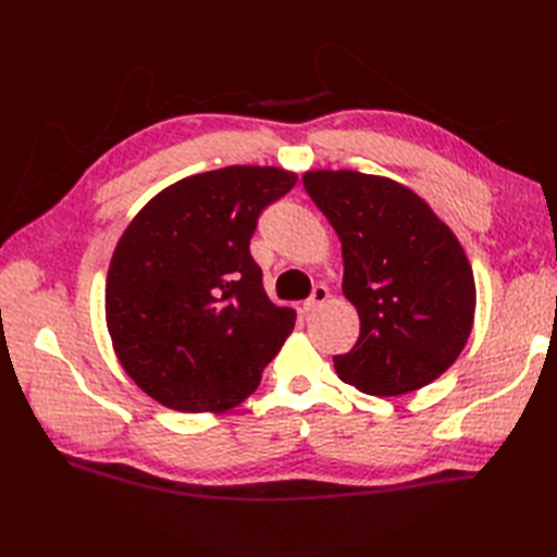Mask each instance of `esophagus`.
<instances>
[{
	"instance_id": "esophagus-1",
	"label": "esophagus",
	"mask_w": 557,
	"mask_h": 557,
	"mask_svg": "<svg viewBox=\"0 0 557 557\" xmlns=\"http://www.w3.org/2000/svg\"><path fill=\"white\" fill-rule=\"evenodd\" d=\"M327 297H330L327 287H325V285H315V287H313V292H311V297L304 301V309H306V311H315V309H321V306L327 301Z\"/></svg>"
}]
</instances>
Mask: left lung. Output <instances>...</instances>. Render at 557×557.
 I'll return each mask as SVG.
<instances>
[{
	"instance_id": "left-lung-1",
	"label": "left lung",
	"mask_w": 557,
	"mask_h": 557,
	"mask_svg": "<svg viewBox=\"0 0 557 557\" xmlns=\"http://www.w3.org/2000/svg\"><path fill=\"white\" fill-rule=\"evenodd\" d=\"M304 188L342 242V292L357 306V345L335 357L366 395H405L455 363L474 325L476 289L465 248L423 200L385 176L304 174Z\"/></svg>"
}]
</instances>
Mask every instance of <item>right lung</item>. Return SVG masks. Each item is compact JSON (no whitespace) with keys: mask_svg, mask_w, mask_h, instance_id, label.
Masks as SVG:
<instances>
[{"mask_svg":"<svg viewBox=\"0 0 557 557\" xmlns=\"http://www.w3.org/2000/svg\"><path fill=\"white\" fill-rule=\"evenodd\" d=\"M297 174L222 168L164 188L114 248L104 311L124 371L160 405L224 411L260 385L297 313L251 256L258 218Z\"/></svg>","mask_w":557,"mask_h":557,"instance_id":"1","label":"right lung"}]
</instances>
